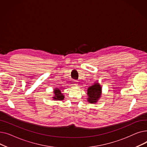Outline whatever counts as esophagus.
<instances>
[{
	"label": "esophagus",
	"instance_id": "1",
	"mask_svg": "<svg viewBox=\"0 0 147 147\" xmlns=\"http://www.w3.org/2000/svg\"><path fill=\"white\" fill-rule=\"evenodd\" d=\"M74 85H78V81L76 80V81H74Z\"/></svg>",
	"mask_w": 147,
	"mask_h": 147
}]
</instances>
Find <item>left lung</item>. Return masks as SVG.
Here are the masks:
<instances>
[{
    "mask_svg": "<svg viewBox=\"0 0 147 147\" xmlns=\"http://www.w3.org/2000/svg\"><path fill=\"white\" fill-rule=\"evenodd\" d=\"M101 92V88L98 83L94 84L89 87L88 89V95L89 96L88 101L90 103L96 102L98 99L100 97Z\"/></svg>",
    "mask_w": 147,
    "mask_h": 147,
    "instance_id": "8db88e82",
    "label": "left lung"
}]
</instances>
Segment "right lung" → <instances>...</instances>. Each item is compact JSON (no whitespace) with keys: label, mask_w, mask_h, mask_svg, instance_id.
Masks as SVG:
<instances>
[{"label":"right lung","mask_w":147,"mask_h":147,"mask_svg":"<svg viewBox=\"0 0 147 147\" xmlns=\"http://www.w3.org/2000/svg\"><path fill=\"white\" fill-rule=\"evenodd\" d=\"M54 94H55V96L53 97L55 99L57 100H63L64 99V96L62 94V93L61 92V90H59V89H55V91H54Z\"/></svg>","instance_id":"1"}]
</instances>
